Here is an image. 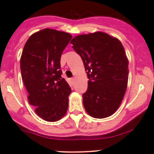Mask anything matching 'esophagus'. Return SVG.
Segmentation results:
<instances>
[{"instance_id": "esophagus-1", "label": "esophagus", "mask_w": 154, "mask_h": 154, "mask_svg": "<svg viewBox=\"0 0 154 154\" xmlns=\"http://www.w3.org/2000/svg\"><path fill=\"white\" fill-rule=\"evenodd\" d=\"M70 82L72 84H73L74 82H75V78H71V79H70Z\"/></svg>"}]
</instances>
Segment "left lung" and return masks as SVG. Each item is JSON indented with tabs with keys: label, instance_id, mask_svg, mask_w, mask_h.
<instances>
[{
	"label": "left lung",
	"instance_id": "left-lung-1",
	"mask_svg": "<svg viewBox=\"0 0 154 154\" xmlns=\"http://www.w3.org/2000/svg\"><path fill=\"white\" fill-rule=\"evenodd\" d=\"M81 56L88 77L83 95L86 112L105 118L118 109L126 91L128 59L120 41L102 31L75 36L70 41Z\"/></svg>",
	"mask_w": 154,
	"mask_h": 154
}]
</instances>
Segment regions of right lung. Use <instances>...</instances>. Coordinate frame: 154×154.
Masks as SVG:
<instances>
[{
	"label": "right lung",
	"mask_w": 154,
	"mask_h": 154,
	"mask_svg": "<svg viewBox=\"0 0 154 154\" xmlns=\"http://www.w3.org/2000/svg\"><path fill=\"white\" fill-rule=\"evenodd\" d=\"M71 38L64 31L44 29L31 35L23 50L20 64L28 100L45 121H58L68 109L71 89L62 78L60 59Z\"/></svg>",
	"instance_id": "1"
}]
</instances>
